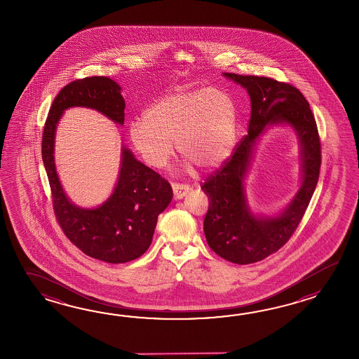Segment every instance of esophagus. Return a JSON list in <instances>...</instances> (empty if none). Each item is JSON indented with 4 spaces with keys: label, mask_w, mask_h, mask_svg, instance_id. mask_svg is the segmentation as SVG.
<instances>
[{
    "label": "esophagus",
    "mask_w": 359,
    "mask_h": 359,
    "mask_svg": "<svg viewBox=\"0 0 359 359\" xmlns=\"http://www.w3.org/2000/svg\"><path fill=\"white\" fill-rule=\"evenodd\" d=\"M172 189H173V194H175V198H176V200L184 198L191 190L190 186L181 184V183H173V184H172Z\"/></svg>",
    "instance_id": "esophagus-1"
}]
</instances>
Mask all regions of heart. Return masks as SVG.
I'll use <instances>...</instances> for the list:
<instances>
[{
	"label": "heart",
	"mask_w": 359,
	"mask_h": 359,
	"mask_svg": "<svg viewBox=\"0 0 359 359\" xmlns=\"http://www.w3.org/2000/svg\"><path fill=\"white\" fill-rule=\"evenodd\" d=\"M237 110L221 88L177 91L156 100L144 111V121L130 124L133 147L154 168L167 167L175 150L184 167L210 169L229 158L236 137Z\"/></svg>",
	"instance_id": "heart-1"
}]
</instances>
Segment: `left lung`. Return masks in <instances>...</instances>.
I'll return each mask as SVG.
<instances>
[{"label": "left lung", "mask_w": 359, "mask_h": 359, "mask_svg": "<svg viewBox=\"0 0 359 359\" xmlns=\"http://www.w3.org/2000/svg\"><path fill=\"white\" fill-rule=\"evenodd\" d=\"M250 96L248 135L201 189L209 198L204 233L210 249L236 264L259 262L289 241L304 215L318 182L320 142L312 110L297 87L272 78L223 73ZM287 123L301 144L302 183L297 195L276 217L255 216L247 205L243 180L256 140L267 125Z\"/></svg>", "instance_id": "left-lung-1"}]
</instances>
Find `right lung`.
I'll use <instances>...</instances> for the list:
<instances>
[{
  "instance_id": "1",
  "label": "right lung",
  "mask_w": 359,
  "mask_h": 359,
  "mask_svg": "<svg viewBox=\"0 0 359 359\" xmlns=\"http://www.w3.org/2000/svg\"><path fill=\"white\" fill-rule=\"evenodd\" d=\"M121 90L107 76H88L67 84L50 107L42 135V161L55 215L65 236L86 255L113 264L137 259L149 249L158 215L173 198L170 184L123 146L119 177L110 198L97 208H79L61 187L54 149L57 123L69 107L95 109L122 126L126 102Z\"/></svg>"
}]
</instances>
